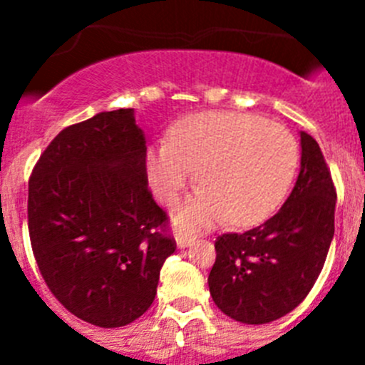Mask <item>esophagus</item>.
Instances as JSON below:
<instances>
[{
  "mask_svg": "<svg viewBox=\"0 0 365 365\" xmlns=\"http://www.w3.org/2000/svg\"><path fill=\"white\" fill-rule=\"evenodd\" d=\"M175 241H177V247L185 248V247H190V245L195 241V237H193L192 234H186V232H177Z\"/></svg>",
  "mask_w": 365,
  "mask_h": 365,
  "instance_id": "obj_1",
  "label": "esophagus"
}]
</instances>
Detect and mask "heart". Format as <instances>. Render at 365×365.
Returning <instances> with one entry per match:
<instances>
[{
	"instance_id": "b5f03b06",
	"label": "heart",
	"mask_w": 365,
	"mask_h": 365,
	"mask_svg": "<svg viewBox=\"0 0 365 365\" xmlns=\"http://www.w3.org/2000/svg\"><path fill=\"white\" fill-rule=\"evenodd\" d=\"M170 143L148 150V179L163 205H173L193 177L201 188L179 206V227H208L227 217L250 227L269 217L291 188L298 143L276 122L235 111H206L177 120Z\"/></svg>"
}]
</instances>
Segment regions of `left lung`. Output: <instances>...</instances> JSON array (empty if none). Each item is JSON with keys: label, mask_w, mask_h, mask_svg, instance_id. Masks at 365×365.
Masks as SVG:
<instances>
[{"label": "left lung", "mask_w": 365, "mask_h": 365, "mask_svg": "<svg viewBox=\"0 0 365 365\" xmlns=\"http://www.w3.org/2000/svg\"><path fill=\"white\" fill-rule=\"evenodd\" d=\"M336 188L320 146L302 131V170L282 210L243 234L215 240L208 287L241 324H269L296 309L324 269L334 235Z\"/></svg>", "instance_id": "obj_1"}]
</instances>
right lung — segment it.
<instances>
[{
	"label": "right lung",
	"instance_id": "obj_1",
	"mask_svg": "<svg viewBox=\"0 0 365 365\" xmlns=\"http://www.w3.org/2000/svg\"><path fill=\"white\" fill-rule=\"evenodd\" d=\"M27 217L41 278L71 314L111 329L150 309L177 243L148 188L133 109L98 113L51 140L29 179Z\"/></svg>",
	"mask_w": 365,
	"mask_h": 365
}]
</instances>
